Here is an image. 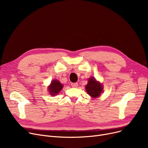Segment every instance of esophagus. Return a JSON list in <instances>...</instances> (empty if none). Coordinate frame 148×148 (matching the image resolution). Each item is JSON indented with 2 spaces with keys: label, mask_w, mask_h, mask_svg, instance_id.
<instances>
[{
  "label": "esophagus",
  "mask_w": 148,
  "mask_h": 148,
  "mask_svg": "<svg viewBox=\"0 0 148 148\" xmlns=\"http://www.w3.org/2000/svg\"><path fill=\"white\" fill-rule=\"evenodd\" d=\"M71 84V86L73 88H76L78 86V83H72Z\"/></svg>",
  "instance_id": "34e87169"
}]
</instances>
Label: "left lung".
I'll list each match as a JSON object with an SVG mask.
<instances>
[{
	"label": "left lung",
	"mask_w": 148,
	"mask_h": 148,
	"mask_svg": "<svg viewBox=\"0 0 148 148\" xmlns=\"http://www.w3.org/2000/svg\"><path fill=\"white\" fill-rule=\"evenodd\" d=\"M88 94L93 98H97L100 95L103 91L101 84L97 82L94 78H90L86 86Z\"/></svg>",
	"instance_id": "left-lung-1"
}]
</instances>
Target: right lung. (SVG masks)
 Returning a JSON list of instances; mask_svg holds the SVG:
<instances>
[{"label": "right lung", "mask_w": 148, "mask_h": 148, "mask_svg": "<svg viewBox=\"0 0 148 148\" xmlns=\"http://www.w3.org/2000/svg\"><path fill=\"white\" fill-rule=\"evenodd\" d=\"M62 88H63V85L59 82V81L57 80H53L50 84V86L49 87L50 94L51 95H57L61 90Z\"/></svg>", "instance_id": "right-lung-1"}]
</instances>
